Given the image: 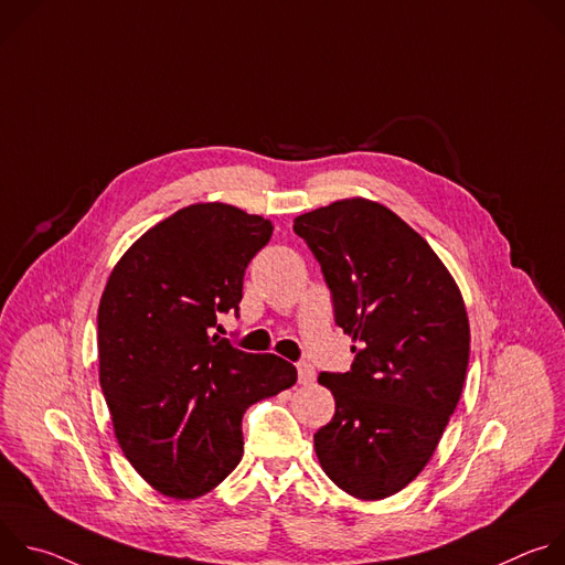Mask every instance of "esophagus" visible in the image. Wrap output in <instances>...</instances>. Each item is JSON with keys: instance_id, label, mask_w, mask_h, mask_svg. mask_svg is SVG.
<instances>
[{"instance_id": "esophagus-1", "label": "esophagus", "mask_w": 565, "mask_h": 565, "mask_svg": "<svg viewBox=\"0 0 565 565\" xmlns=\"http://www.w3.org/2000/svg\"><path fill=\"white\" fill-rule=\"evenodd\" d=\"M297 375H299V384H312L315 382V369L310 362H299L297 364Z\"/></svg>"}]
</instances>
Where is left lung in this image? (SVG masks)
<instances>
[{
    "instance_id": "left-lung-1",
    "label": "left lung",
    "mask_w": 565,
    "mask_h": 565,
    "mask_svg": "<svg viewBox=\"0 0 565 565\" xmlns=\"http://www.w3.org/2000/svg\"><path fill=\"white\" fill-rule=\"evenodd\" d=\"M292 230L331 288L353 340L347 373H321L333 420L315 434L321 469L360 501H382L431 460L469 362L458 284L427 241L388 207L353 196L299 214Z\"/></svg>"
}]
</instances>
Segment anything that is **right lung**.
I'll return each instance as SVG.
<instances>
[{
  "instance_id": "add662e5",
  "label": "right lung",
  "mask_w": 565,
  "mask_h": 565,
  "mask_svg": "<svg viewBox=\"0 0 565 565\" xmlns=\"http://www.w3.org/2000/svg\"><path fill=\"white\" fill-rule=\"evenodd\" d=\"M273 223L194 203L149 227L114 266L98 306L100 386L125 458L163 497L212 492L244 456L241 418L297 382L273 353L210 331L238 310L250 259Z\"/></svg>"
}]
</instances>
